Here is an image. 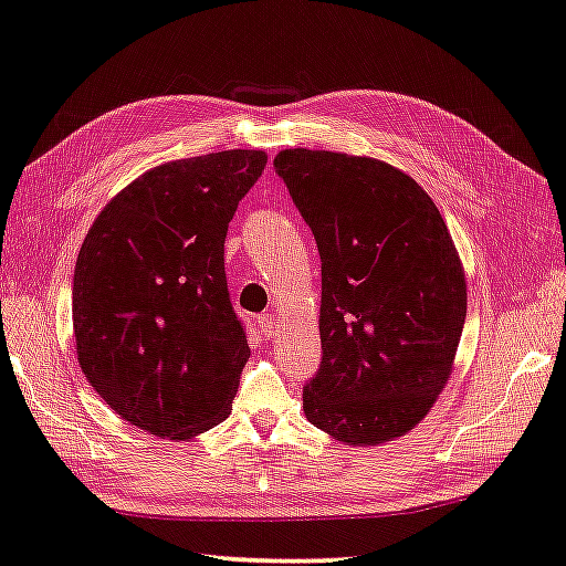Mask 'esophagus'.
<instances>
[{
    "label": "esophagus",
    "mask_w": 566,
    "mask_h": 566,
    "mask_svg": "<svg viewBox=\"0 0 566 566\" xmlns=\"http://www.w3.org/2000/svg\"><path fill=\"white\" fill-rule=\"evenodd\" d=\"M258 326H260V331L268 338H272V336H276V328H280V321H276V316L274 314H260L258 316Z\"/></svg>",
    "instance_id": "1"
}]
</instances>
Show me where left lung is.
<instances>
[{
  "instance_id": "obj_1",
  "label": "left lung",
  "mask_w": 566,
  "mask_h": 566,
  "mask_svg": "<svg viewBox=\"0 0 566 566\" xmlns=\"http://www.w3.org/2000/svg\"><path fill=\"white\" fill-rule=\"evenodd\" d=\"M274 169L321 254V368L304 415L348 447L405 437L451 378L467 274L439 208L397 166L284 149Z\"/></svg>"
}]
</instances>
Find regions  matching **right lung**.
I'll list each match as a JSON object with an SVG mask.
<instances>
[{
    "instance_id": "obj_1",
    "label": "right lung",
    "mask_w": 566,
    "mask_h": 566,
    "mask_svg": "<svg viewBox=\"0 0 566 566\" xmlns=\"http://www.w3.org/2000/svg\"><path fill=\"white\" fill-rule=\"evenodd\" d=\"M268 164L228 149L154 166L109 201L77 252L73 334L95 392L154 437L230 415L250 346L226 282V235Z\"/></svg>"
}]
</instances>
